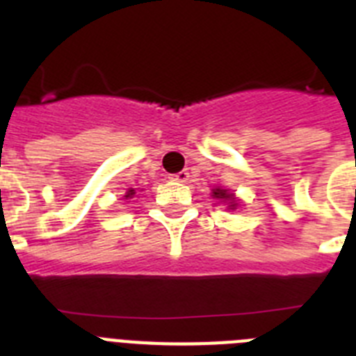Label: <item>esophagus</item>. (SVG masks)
<instances>
[{
    "mask_svg": "<svg viewBox=\"0 0 356 356\" xmlns=\"http://www.w3.org/2000/svg\"><path fill=\"white\" fill-rule=\"evenodd\" d=\"M172 181H178V184H185L188 180V172L187 171H181V172H176V175L171 176Z\"/></svg>",
    "mask_w": 356,
    "mask_h": 356,
    "instance_id": "1",
    "label": "esophagus"
}]
</instances>
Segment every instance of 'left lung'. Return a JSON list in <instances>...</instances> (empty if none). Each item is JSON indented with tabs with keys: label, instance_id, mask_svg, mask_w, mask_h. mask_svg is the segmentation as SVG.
<instances>
[{
	"label": "left lung",
	"instance_id": "obj_1",
	"mask_svg": "<svg viewBox=\"0 0 356 356\" xmlns=\"http://www.w3.org/2000/svg\"><path fill=\"white\" fill-rule=\"evenodd\" d=\"M212 197L213 200H219L222 201V203H226V209L228 210H235L241 207V200H237V196H235L229 188H222V187L212 188Z\"/></svg>",
	"mask_w": 356,
	"mask_h": 356
}]
</instances>
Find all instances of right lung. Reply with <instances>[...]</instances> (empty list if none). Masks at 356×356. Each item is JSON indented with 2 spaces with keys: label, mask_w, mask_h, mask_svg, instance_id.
I'll return each mask as SVG.
<instances>
[{
  "label": "right lung",
  "mask_w": 356,
  "mask_h": 356,
  "mask_svg": "<svg viewBox=\"0 0 356 356\" xmlns=\"http://www.w3.org/2000/svg\"><path fill=\"white\" fill-rule=\"evenodd\" d=\"M134 197H139L137 196V193H135V188H128L127 194L122 196V200H134Z\"/></svg>",
  "instance_id": "right-lung-1"
}]
</instances>
